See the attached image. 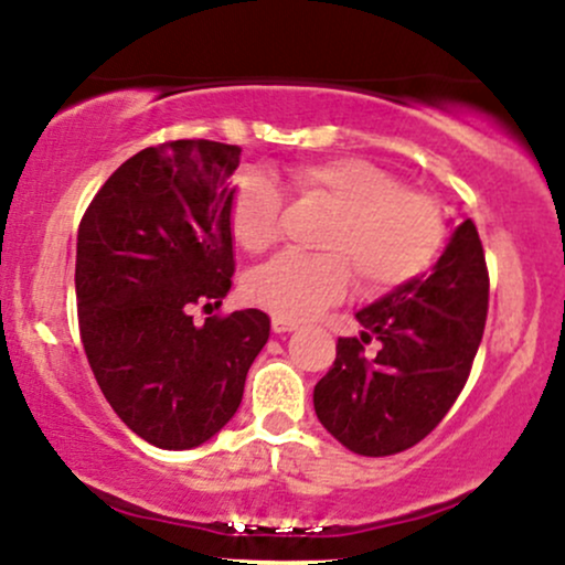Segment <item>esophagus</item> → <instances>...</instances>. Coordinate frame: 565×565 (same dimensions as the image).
<instances>
[{"label": "esophagus", "instance_id": "1", "mask_svg": "<svg viewBox=\"0 0 565 565\" xmlns=\"http://www.w3.org/2000/svg\"><path fill=\"white\" fill-rule=\"evenodd\" d=\"M297 329V321H289V319H278L274 316V332L276 334H287V332H295Z\"/></svg>", "mask_w": 565, "mask_h": 565}]
</instances>
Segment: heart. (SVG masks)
Masks as SVG:
<instances>
[{"label":"heart","mask_w":565,"mask_h":565,"mask_svg":"<svg viewBox=\"0 0 565 565\" xmlns=\"http://www.w3.org/2000/svg\"><path fill=\"white\" fill-rule=\"evenodd\" d=\"M291 185L327 204L321 255H278L246 278V297L278 319H308L337 305L355 278L361 295L380 297L417 281L449 242V212L427 191L406 188L385 167L359 157L297 161ZM284 196L263 172H244L228 204L233 242L252 255L276 244Z\"/></svg>","instance_id":"heart-1"}]
</instances>
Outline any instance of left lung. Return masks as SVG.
Listing matches in <instances>:
<instances>
[{
	"instance_id": "obj_1",
	"label": "left lung",
	"mask_w": 565,
	"mask_h": 565,
	"mask_svg": "<svg viewBox=\"0 0 565 565\" xmlns=\"http://www.w3.org/2000/svg\"><path fill=\"white\" fill-rule=\"evenodd\" d=\"M489 313V268L462 220L427 278L359 310L313 391L321 425L361 457H391L436 430L470 377ZM374 344L377 354H369Z\"/></svg>"
}]
</instances>
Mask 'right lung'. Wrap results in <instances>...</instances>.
Masks as SVG:
<instances>
[{
    "label": "right lung",
    "instance_id": "obj_1",
    "mask_svg": "<svg viewBox=\"0 0 565 565\" xmlns=\"http://www.w3.org/2000/svg\"><path fill=\"white\" fill-rule=\"evenodd\" d=\"M242 148H142L89 201L76 238V313L89 369L129 430L193 449L236 414L270 334L263 310L193 321L231 289L228 178Z\"/></svg>",
    "mask_w": 565,
    "mask_h": 565
}]
</instances>
